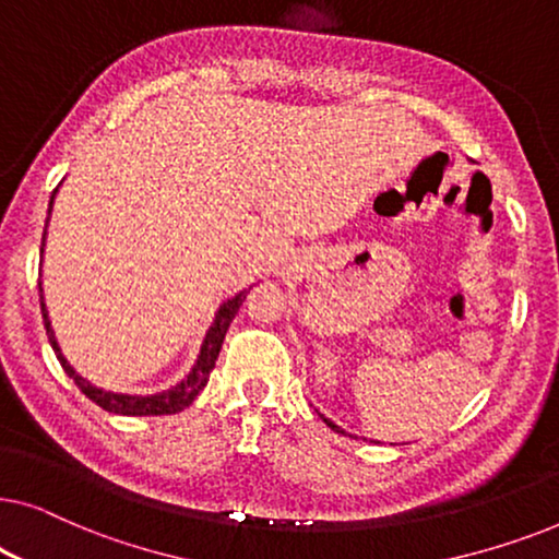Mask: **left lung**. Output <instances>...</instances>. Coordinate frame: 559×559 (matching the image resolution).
<instances>
[{
	"instance_id": "8db88e82",
	"label": "left lung",
	"mask_w": 559,
	"mask_h": 559,
	"mask_svg": "<svg viewBox=\"0 0 559 559\" xmlns=\"http://www.w3.org/2000/svg\"><path fill=\"white\" fill-rule=\"evenodd\" d=\"M323 423H325L328 427H331V430H335V432H341V435H346V432H343V430H341V427H338V425H335V423H331V419H325V417H323Z\"/></svg>"
}]
</instances>
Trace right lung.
I'll use <instances>...</instances> for the list:
<instances>
[{"label":"right lung","instance_id":"1","mask_svg":"<svg viewBox=\"0 0 559 559\" xmlns=\"http://www.w3.org/2000/svg\"><path fill=\"white\" fill-rule=\"evenodd\" d=\"M52 195H56V193H52ZM50 211H52V198H50L48 216H50ZM43 247H45V234H43ZM37 287H40V310H43V320H45V331H48V341H50L52 350H56L58 361L66 369L68 377H71L75 381V386H79L81 392L86 394L91 402H96L102 409L114 412V415H136V417H144V415H175V412H182V409L188 407V404H193L195 396L203 392L205 384H209V377H211L213 366H216V358L221 354V346H224L228 325H231V320L236 318V312H239L241 302L247 300V289H243V293L234 295L231 300H226L224 305H221L218 312H216V320H213V325L209 328V333H205V341H203V346H201V356H198L193 371H190L188 377L182 379L178 386L167 389V392H159V394L140 396V394L104 392V389L94 386V384H91V381H86V379L79 377V373L73 371V366L66 361L63 354H60L56 333H52V328H50L48 310H45V300H43V282H37Z\"/></svg>","mask_w":559,"mask_h":559}]
</instances>
